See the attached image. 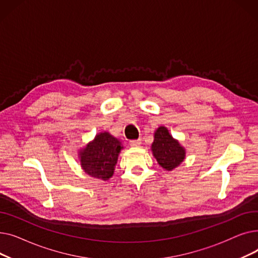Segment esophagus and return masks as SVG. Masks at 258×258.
<instances>
[{"mask_svg": "<svg viewBox=\"0 0 258 258\" xmlns=\"http://www.w3.org/2000/svg\"><path fill=\"white\" fill-rule=\"evenodd\" d=\"M140 144H141V139H137V140H132V141H130V145H131V146H134V147L140 146Z\"/></svg>", "mask_w": 258, "mask_h": 258, "instance_id": "34e87169", "label": "esophagus"}]
</instances>
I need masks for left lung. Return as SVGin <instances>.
<instances>
[{"label": "left lung", "instance_id": "1", "mask_svg": "<svg viewBox=\"0 0 258 258\" xmlns=\"http://www.w3.org/2000/svg\"><path fill=\"white\" fill-rule=\"evenodd\" d=\"M152 152L161 167L172 170L185 159L186 151L178 140L172 138L167 127L160 126L154 135Z\"/></svg>", "mask_w": 258, "mask_h": 258}]
</instances>
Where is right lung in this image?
<instances>
[{
  "instance_id": "obj_1",
  "label": "right lung",
  "mask_w": 258,
  "mask_h": 258,
  "mask_svg": "<svg viewBox=\"0 0 258 258\" xmlns=\"http://www.w3.org/2000/svg\"><path fill=\"white\" fill-rule=\"evenodd\" d=\"M123 146L110 133L95 136L85 148L79 151L80 165L84 171L95 179L107 181L114 174L118 156Z\"/></svg>"
}]
</instances>
